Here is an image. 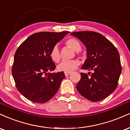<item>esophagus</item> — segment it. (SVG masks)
I'll return each instance as SVG.
<instances>
[{
    "instance_id": "1",
    "label": "esophagus",
    "mask_w": 130,
    "mask_h": 130,
    "mask_svg": "<svg viewBox=\"0 0 130 130\" xmlns=\"http://www.w3.org/2000/svg\"><path fill=\"white\" fill-rule=\"evenodd\" d=\"M71 72H64V75L67 77V76H68L69 75L71 74Z\"/></svg>"
}]
</instances>
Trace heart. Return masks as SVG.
Wrapping results in <instances>:
<instances>
[{
	"label": "heart",
	"instance_id": "b5f03b06",
	"mask_svg": "<svg viewBox=\"0 0 130 130\" xmlns=\"http://www.w3.org/2000/svg\"><path fill=\"white\" fill-rule=\"evenodd\" d=\"M66 45L67 46L71 48L72 49L75 50L77 55L80 54V51L82 46L80 42L77 39L74 38H71L68 39L66 41ZM50 56L52 60L55 62H58L60 61L61 55L60 51L57 45H55L52 48L50 52ZM79 65V62L76 59H72L69 61H62L58 65L57 69L59 72H71L72 71L75 69Z\"/></svg>",
	"mask_w": 130,
	"mask_h": 130
}]
</instances>
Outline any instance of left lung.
Segmentation results:
<instances>
[{"mask_svg": "<svg viewBox=\"0 0 130 130\" xmlns=\"http://www.w3.org/2000/svg\"><path fill=\"white\" fill-rule=\"evenodd\" d=\"M71 35L78 38L87 48V59L82 69L93 71L89 72L91 75L81 73V79L76 86L77 91L91 102L106 99L116 89L122 72L118 50L97 32L77 31Z\"/></svg>", "mask_w": 130, "mask_h": 130, "instance_id": "1", "label": "left lung"}]
</instances>
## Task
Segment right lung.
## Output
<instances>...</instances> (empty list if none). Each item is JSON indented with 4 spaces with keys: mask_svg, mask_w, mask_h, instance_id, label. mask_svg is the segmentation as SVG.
<instances>
[{
    "mask_svg": "<svg viewBox=\"0 0 130 130\" xmlns=\"http://www.w3.org/2000/svg\"><path fill=\"white\" fill-rule=\"evenodd\" d=\"M69 31H44L30 35L15 52L12 75L17 89L30 101L48 102L65 78L64 73H47L56 66L50 56L52 48Z\"/></svg>",
    "mask_w": 130,
    "mask_h": 130,
    "instance_id": "right-lung-1",
    "label": "right lung"
}]
</instances>
